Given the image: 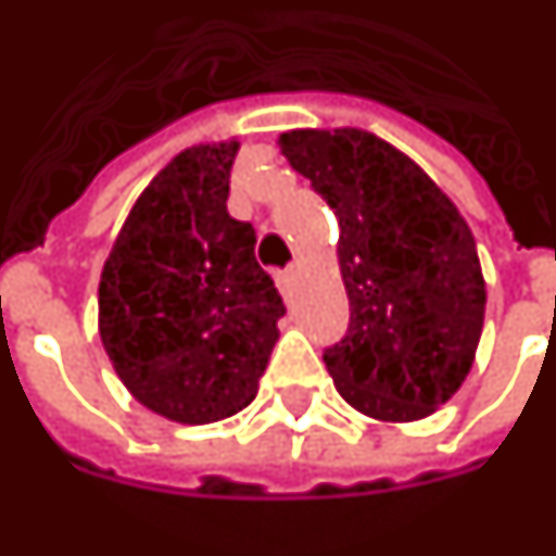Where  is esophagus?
<instances>
[{
    "mask_svg": "<svg viewBox=\"0 0 556 556\" xmlns=\"http://www.w3.org/2000/svg\"><path fill=\"white\" fill-rule=\"evenodd\" d=\"M291 279H294V267L277 277V286H279V291H282V298H286V301H289V294H291Z\"/></svg>",
    "mask_w": 556,
    "mask_h": 556,
    "instance_id": "obj_1",
    "label": "esophagus"
}]
</instances>
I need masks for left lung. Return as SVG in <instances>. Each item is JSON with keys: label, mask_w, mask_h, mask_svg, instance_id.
I'll return each instance as SVG.
<instances>
[{"label": "left lung", "mask_w": 556, "mask_h": 556, "mask_svg": "<svg viewBox=\"0 0 556 556\" xmlns=\"http://www.w3.org/2000/svg\"><path fill=\"white\" fill-rule=\"evenodd\" d=\"M279 150L340 225L349 331L325 349L340 397L379 421H418L464 386L484 325L467 219L406 153L364 129H294Z\"/></svg>", "instance_id": "8db88e82"}]
</instances>
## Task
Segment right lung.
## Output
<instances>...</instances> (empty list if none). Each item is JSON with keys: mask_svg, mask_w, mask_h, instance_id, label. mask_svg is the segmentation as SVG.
<instances>
[{"mask_svg": "<svg viewBox=\"0 0 556 556\" xmlns=\"http://www.w3.org/2000/svg\"><path fill=\"white\" fill-rule=\"evenodd\" d=\"M238 141L170 159L126 216L99 282V333L131 397L211 425L258 394L286 316L255 262V228L228 216Z\"/></svg>", "mask_w": 556, "mask_h": 556, "instance_id": "right-lung-1", "label": "right lung"}]
</instances>
